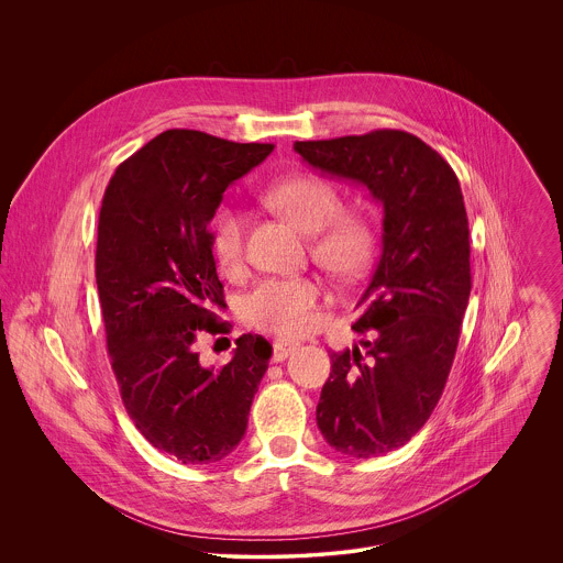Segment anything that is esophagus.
<instances>
[{
  "label": "esophagus",
  "mask_w": 563,
  "mask_h": 563,
  "mask_svg": "<svg viewBox=\"0 0 563 563\" xmlns=\"http://www.w3.org/2000/svg\"><path fill=\"white\" fill-rule=\"evenodd\" d=\"M295 342H284V340H275L273 342V360L275 362H284L292 351H295Z\"/></svg>",
  "instance_id": "34e87169"
}]
</instances>
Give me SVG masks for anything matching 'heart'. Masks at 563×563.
Here are the masks:
<instances>
[{"instance_id": "1", "label": "heart", "mask_w": 563, "mask_h": 563, "mask_svg": "<svg viewBox=\"0 0 563 563\" xmlns=\"http://www.w3.org/2000/svg\"><path fill=\"white\" fill-rule=\"evenodd\" d=\"M266 201L290 219L301 232L312 234L314 260L340 277L364 271L373 255V228L353 210H340L338 188L312 173H292L266 188ZM212 249L221 268L239 273L246 253V217L225 208L214 221ZM324 288L314 277H273L260 282L244 299V321L255 329L297 338L319 321Z\"/></svg>"}]
</instances>
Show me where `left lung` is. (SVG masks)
Masks as SVG:
<instances>
[{"mask_svg":"<svg viewBox=\"0 0 563 563\" xmlns=\"http://www.w3.org/2000/svg\"><path fill=\"white\" fill-rule=\"evenodd\" d=\"M327 175L371 190L384 208L382 253L357 303L355 344L331 353L317 407L322 438L368 460L402 446L440 401L471 297L468 217L455 170L401 130L297 141Z\"/></svg>","mask_w":563,"mask_h":563,"instance_id":"obj_1","label":"left lung"}]
</instances>
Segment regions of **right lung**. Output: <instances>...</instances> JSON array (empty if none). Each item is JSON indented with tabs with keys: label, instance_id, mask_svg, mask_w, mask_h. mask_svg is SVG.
<instances>
[{
	"label": "right lung",
	"instance_id": "add662e5",
	"mask_svg": "<svg viewBox=\"0 0 563 563\" xmlns=\"http://www.w3.org/2000/svg\"><path fill=\"white\" fill-rule=\"evenodd\" d=\"M271 152L166 130L121 162L103 192L95 277L110 364L136 429L181 464L239 446L268 368L262 335H241L217 371L201 364L197 338L221 333L217 310L228 308L208 223L228 186Z\"/></svg>",
	"mask_w": 563,
	"mask_h": 563
}]
</instances>
